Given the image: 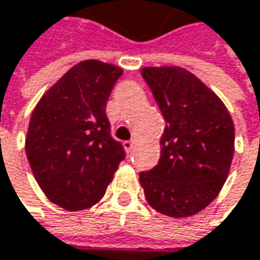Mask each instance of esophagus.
Returning <instances> with one entry per match:
<instances>
[{"instance_id": "34e87169", "label": "esophagus", "mask_w": 260, "mask_h": 260, "mask_svg": "<svg viewBox=\"0 0 260 260\" xmlns=\"http://www.w3.org/2000/svg\"><path fill=\"white\" fill-rule=\"evenodd\" d=\"M123 146H124V149L127 151V154H129V152H133V149H134V140H127V142H124Z\"/></svg>"}]
</instances>
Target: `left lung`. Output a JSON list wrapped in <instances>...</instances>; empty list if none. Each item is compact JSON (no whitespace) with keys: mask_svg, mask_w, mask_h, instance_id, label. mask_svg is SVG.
I'll use <instances>...</instances> for the list:
<instances>
[{"mask_svg":"<svg viewBox=\"0 0 260 260\" xmlns=\"http://www.w3.org/2000/svg\"><path fill=\"white\" fill-rule=\"evenodd\" d=\"M142 76L166 120L158 165L140 172L145 197L163 215L192 216L227 180L235 152L232 117L219 97L184 68L146 67Z\"/></svg>","mask_w":260,"mask_h":260,"instance_id":"obj_1","label":"left lung"}]
</instances>
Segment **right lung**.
Here are the masks:
<instances>
[{
  "instance_id": "1",
  "label": "right lung",
  "mask_w": 260,
  "mask_h": 260,
  "mask_svg": "<svg viewBox=\"0 0 260 260\" xmlns=\"http://www.w3.org/2000/svg\"><path fill=\"white\" fill-rule=\"evenodd\" d=\"M121 68L83 60L36 105L25 139L33 175L47 198L65 210L102 200L126 154L111 136L106 102Z\"/></svg>"
}]
</instances>
